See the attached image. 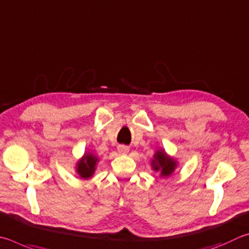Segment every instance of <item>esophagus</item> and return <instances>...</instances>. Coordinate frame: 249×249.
Listing matches in <instances>:
<instances>
[{
    "instance_id": "esophagus-1",
    "label": "esophagus",
    "mask_w": 249,
    "mask_h": 249,
    "mask_svg": "<svg viewBox=\"0 0 249 249\" xmlns=\"http://www.w3.org/2000/svg\"><path fill=\"white\" fill-rule=\"evenodd\" d=\"M118 149V152H119L120 154H127L129 152V147L125 146V145H119L117 147Z\"/></svg>"
}]
</instances>
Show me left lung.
<instances>
[{
  "label": "left lung",
  "mask_w": 249,
  "mask_h": 249,
  "mask_svg": "<svg viewBox=\"0 0 249 249\" xmlns=\"http://www.w3.org/2000/svg\"><path fill=\"white\" fill-rule=\"evenodd\" d=\"M151 166L154 172L160 173V177H168L175 171L177 167L176 160L166 154L163 149H160L155 152L152 159Z\"/></svg>",
  "instance_id": "obj_1"
}]
</instances>
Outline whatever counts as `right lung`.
<instances>
[{"label":"right lung","instance_id":"1","mask_svg":"<svg viewBox=\"0 0 249 249\" xmlns=\"http://www.w3.org/2000/svg\"><path fill=\"white\" fill-rule=\"evenodd\" d=\"M98 164V158L90 152H86L82 156L81 160H78L75 166V172L77 175L83 179H89L94 175Z\"/></svg>","mask_w":249,"mask_h":249}]
</instances>
